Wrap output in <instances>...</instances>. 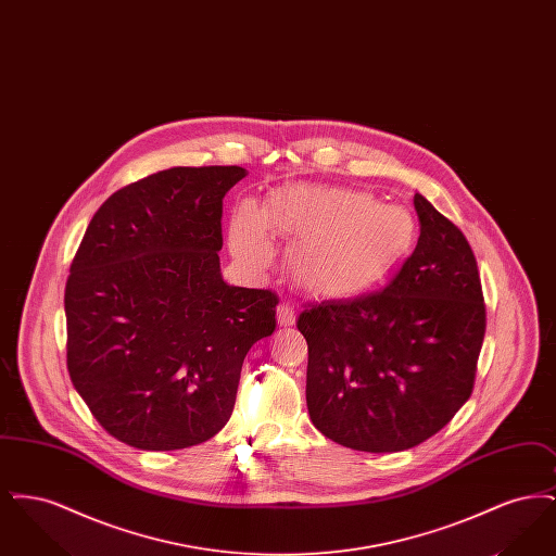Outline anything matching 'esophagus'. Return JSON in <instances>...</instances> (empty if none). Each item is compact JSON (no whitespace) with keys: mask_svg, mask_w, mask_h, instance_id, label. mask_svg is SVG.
Masks as SVG:
<instances>
[{"mask_svg":"<svg viewBox=\"0 0 556 556\" xmlns=\"http://www.w3.org/2000/svg\"><path fill=\"white\" fill-rule=\"evenodd\" d=\"M277 320H279V325L281 327H291L293 323H295V311L291 308L290 304H279V308H277Z\"/></svg>","mask_w":556,"mask_h":556,"instance_id":"34e87169","label":"esophagus"}]
</instances>
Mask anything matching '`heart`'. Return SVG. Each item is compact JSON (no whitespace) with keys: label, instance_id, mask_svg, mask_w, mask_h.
Segmentation results:
<instances>
[{"label":"heart","instance_id":"1","mask_svg":"<svg viewBox=\"0 0 556 556\" xmlns=\"http://www.w3.org/2000/svg\"><path fill=\"white\" fill-rule=\"evenodd\" d=\"M270 238L295 241L288 254L291 281L325 300H348L386 281L417 239L413 212L381 204L348 187L277 189L263 211L241 206L231 220V248L250 265L270 258Z\"/></svg>","mask_w":556,"mask_h":556}]
</instances>
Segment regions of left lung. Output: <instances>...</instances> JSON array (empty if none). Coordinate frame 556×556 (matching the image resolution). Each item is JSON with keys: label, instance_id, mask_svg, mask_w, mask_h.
Masks as SVG:
<instances>
[{"label": "left lung", "instance_id": "1", "mask_svg": "<svg viewBox=\"0 0 556 556\" xmlns=\"http://www.w3.org/2000/svg\"><path fill=\"white\" fill-rule=\"evenodd\" d=\"M415 211L417 248L383 290L313 304L298 317L311 421L345 448H413L473 392L485 333L476 254L421 193Z\"/></svg>", "mask_w": 556, "mask_h": 556}]
</instances>
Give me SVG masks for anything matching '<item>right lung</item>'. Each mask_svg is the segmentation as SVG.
<instances>
[{
  "instance_id": "1",
  "label": "right lung",
  "mask_w": 556,
  "mask_h": 556,
  "mask_svg": "<svg viewBox=\"0 0 556 556\" xmlns=\"http://www.w3.org/2000/svg\"><path fill=\"white\" fill-rule=\"evenodd\" d=\"M241 166H175L93 214L64 291L66 365L108 433L132 448L202 444L229 421L277 293L220 275L223 198Z\"/></svg>"
}]
</instances>
